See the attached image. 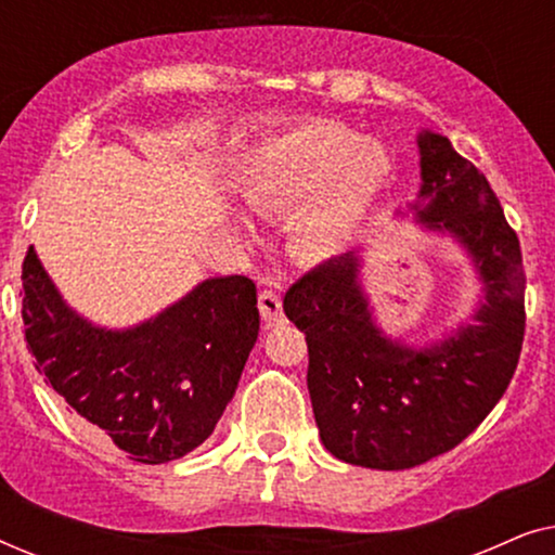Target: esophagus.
Returning <instances> with one entry per match:
<instances>
[{"mask_svg": "<svg viewBox=\"0 0 555 555\" xmlns=\"http://www.w3.org/2000/svg\"><path fill=\"white\" fill-rule=\"evenodd\" d=\"M257 308H260L264 323L283 321V300H280V295L275 291H262L260 298H257Z\"/></svg>", "mask_w": 555, "mask_h": 555, "instance_id": "1", "label": "esophagus"}]
</instances>
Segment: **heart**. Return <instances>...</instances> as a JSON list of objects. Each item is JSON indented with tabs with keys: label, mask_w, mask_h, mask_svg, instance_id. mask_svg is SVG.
Masks as SVG:
<instances>
[{
	"label": "heart",
	"mask_w": 555,
	"mask_h": 555,
	"mask_svg": "<svg viewBox=\"0 0 555 555\" xmlns=\"http://www.w3.org/2000/svg\"><path fill=\"white\" fill-rule=\"evenodd\" d=\"M393 164L378 141L313 120L262 143L249 156L242 194L264 219L295 217L287 247L298 262L336 260L359 240L389 186Z\"/></svg>",
	"instance_id": "obj_1"
}]
</instances>
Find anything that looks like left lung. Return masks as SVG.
Segmentation results:
<instances>
[{
	"label": "left lung",
	"instance_id": "obj_1",
	"mask_svg": "<svg viewBox=\"0 0 555 555\" xmlns=\"http://www.w3.org/2000/svg\"><path fill=\"white\" fill-rule=\"evenodd\" d=\"M416 146L422 186L409 211L473 262L480 283L473 323L420 348L389 338L363 291L361 253L308 272L283 300L308 340V391L323 447L371 469L416 467L473 435L511 384L526 331L520 242L488 179L447 135L422 131Z\"/></svg>",
	"mask_w": 555,
	"mask_h": 555
}]
</instances>
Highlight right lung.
Here are the masks:
<instances>
[{
	"instance_id": "add662e5",
	"label": "right lung",
	"mask_w": 555,
	"mask_h": 555,
	"mask_svg": "<svg viewBox=\"0 0 555 555\" xmlns=\"http://www.w3.org/2000/svg\"><path fill=\"white\" fill-rule=\"evenodd\" d=\"M22 295L35 369L93 435L143 465L184 457L215 431L260 331L245 275L202 280L149 321L105 328L67 306L29 247Z\"/></svg>"
}]
</instances>
